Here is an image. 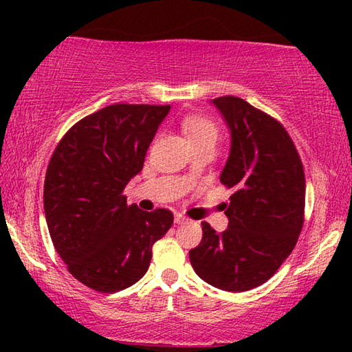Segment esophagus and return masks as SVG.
Returning a JSON list of instances; mask_svg holds the SVG:
<instances>
[{"instance_id": "34e87169", "label": "esophagus", "mask_w": 352, "mask_h": 352, "mask_svg": "<svg viewBox=\"0 0 352 352\" xmlns=\"http://www.w3.org/2000/svg\"><path fill=\"white\" fill-rule=\"evenodd\" d=\"M186 221H187L186 216H182V214H175V223H176V224H182V223H186Z\"/></svg>"}]
</instances>
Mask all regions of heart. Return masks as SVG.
I'll return each instance as SVG.
<instances>
[{
	"label": "heart",
	"mask_w": 352,
	"mask_h": 352,
	"mask_svg": "<svg viewBox=\"0 0 352 352\" xmlns=\"http://www.w3.org/2000/svg\"><path fill=\"white\" fill-rule=\"evenodd\" d=\"M182 129H184L190 144L201 141H216V138H218L216 124L210 118L201 117V115H190V117L184 118Z\"/></svg>",
	"instance_id": "1"
}]
</instances>
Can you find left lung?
<instances>
[{
  "label": "left lung",
  "instance_id": "1",
  "mask_svg": "<svg viewBox=\"0 0 352 352\" xmlns=\"http://www.w3.org/2000/svg\"><path fill=\"white\" fill-rule=\"evenodd\" d=\"M228 124L230 151L219 179L234 190L223 234L201 223L189 252L201 280L247 292L269 280L295 248L305 213V171L285 128L243 99L210 100Z\"/></svg>",
  "mask_w": 352,
  "mask_h": 352
}]
</instances>
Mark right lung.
Returning <instances> with one entry per match:
<instances>
[{"instance_id": "obj_1", "label": "right lung", "mask_w": 352, "mask_h": 352, "mask_svg": "<svg viewBox=\"0 0 352 352\" xmlns=\"http://www.w3.org/2000/svg\"><path fill=\"white\" fill-rule=\"evenodd\" d=\"M170 109L109 105L74 124L52 153L43 195L47 229L72 276L93 290L115 293L142 278L152 245L171 228V211L148 213L123 195Z\"/></svg>"}]
</instances>
